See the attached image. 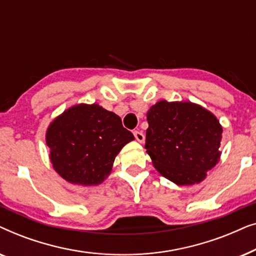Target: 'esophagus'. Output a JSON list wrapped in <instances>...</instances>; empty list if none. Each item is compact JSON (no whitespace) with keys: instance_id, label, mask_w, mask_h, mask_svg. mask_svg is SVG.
Returning a JSON list of instances; mask_svg holds the SVG:
<instances>
[{"instance_id":"obj_1","label":"esophagus","mask_w":256,"mask_h":256,"mask_svg":"<svg viewBox=\"0 0 256 256\" xmlns=\"http://www.w3.org/2000/svg\"><path fill=\"white\" fill-rule=\"evenodd\" d=\"M134 136H135L136 141H138L140 143H143V142H144V135H143V132H142L135 130V132H134Z\"/></svg>"}]
</instances>
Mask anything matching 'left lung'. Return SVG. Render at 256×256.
<instances>
[{
  "label": "left lung",
  "mask_w": 256,
  "mask_h": 256,
  "mask_svg": "<svg viewBox=\"0 0 256 256\" xmlns=\"http://www.w3.org/2000/svg\"><path fill=\"white\" fill-rule=\"evenodd\" d=\"M146 120V152L155 169L172 183H200L219 162L222 127L200 104L160 100L150 107Z\"/></svg>",
  "instance_id": "1"
}]
</instances>
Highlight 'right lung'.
I'll list each match as a JSON object with an SVG mask.
<instances>
[{
    "instance_id": "obj_1",
    "label": "right lung",
    "mask_w": 256,
    "mask_h": 256,
    "mask_svg": "<svg viewBox=\"0 0 256 256\" xmlns=\"http://www.w3.org/2000/svg\"><path fill=\"white\" fill-rule=\"evenodd\" d=\"M132 140L120 116L98 104L70 107L51 122L45 136L56 172L85 186L102 183L115 157Z\"/></svg>"
}]
</instances>
